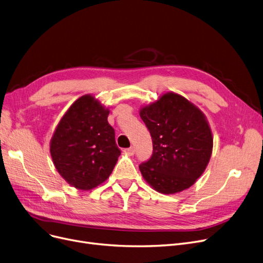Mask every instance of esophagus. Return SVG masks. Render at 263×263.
<instances>
[{"label":"esophagus","mask_w":263,"mask_h":263,"mask_svg":"<svg viewBox=\"0 0 263 263\" xmlns=\"http://www.w3.org/2000/svg\"><path fill=\"white\" fill-rule=\"evenodd\" d=\"M124 152L127 153L128 155L132 156V155H134V153H135V149H134V147H129V148H127V149H124Z\"/></svg>","instance_id":"34e87169"}]
</instances>
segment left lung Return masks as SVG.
<instances>
[{"label": "left lung", "instance_id": "1", "mask_svg": "<svg viewBox=\"0 0 263 263\" xmlns=\"http://www.w3.org/2000/svg\"><path fill=\"white\" fill-rule=\"evenodd\" d=\"M140 116L154 149L151 159L139 166L143 177L165 195L192 186L213 149L212 132L202 111L184 97L170 92L142 108Z\"/></svg>", "mask_w": 263, "mask_h": 263}]
</instances>
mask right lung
<instances>
[{"mask_svg": "<svg viewBox=\"0 0 263 263\" xmlns=\"http://www.w3.org/2000/svg\"><path fill=\"white\" fill-rule=\"evenodd\" d=\"M108 114L93 97L84 96L68 108L53 133V164L75 188L88 190L102 184L121 154Z\"/></svg>", "mask_w": 263, "mask_h": 263, "instance_id": "obj_1", "label": "right lung"}]
</instances>
